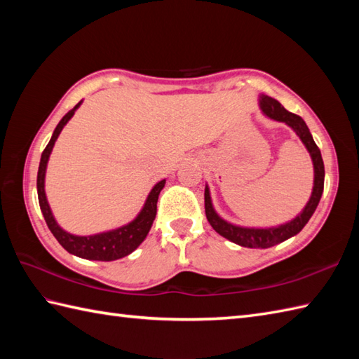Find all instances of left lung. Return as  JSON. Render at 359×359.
<instances>
[{"label": "left lung", "instance_id": "left-lung-1", "mask_svg": "<svg viewBox=\"0 0 359 359\" xmlns=\"http://www.w3.org/2000/svg\"><path fill=\"white\" fill-rule=\"evenodd\" d=\"M259 106H261V111L264 112V116L288 125L296 133V135L299 137L301 142L304 143V147H306L307 151L310 152L311 162H313L315 179H313V191H311L307 205L304 207V210L299 212V215L287 224H282L278 226H266V228L239 226V225L226 222L225 219H222L217 215L215 207H212L210 188L208 185L205 187V215H207L210 225L215 228L220 236H224L225 239L247 248H270L290 238H293V236L299 233L302 228L306 226L310 217L313 216L318 203L321 201V196L324 191V175H325L321 151H319V148L316 147V143L310 134V129L307 128L306 121H304L299 116H296V114L288 112L278 100H274V98L269 95H264V94L259 95Z\"/></svg>", "mask_w": 359, "mask_h": 359}]
</instances>
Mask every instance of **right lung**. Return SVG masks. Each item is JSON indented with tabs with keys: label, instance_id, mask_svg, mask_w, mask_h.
<instances>
[{
	"label": "right lung",
	"instance_id": "right-lung-1",
	"mask_svg": "<svg viewBox=\"0 0 359 359\" xmlns=\"http://www.w3.org/2000/svg\"><path fill=\"white\" fill-rule=\"evenodd\" d=\"M80 103H77L74 108L66 114V116L60 120L57 125L55 131H53L48 147L44 148L40 166H38V175H36V191H38V202H40V208L44 216L46 224H48L50 233L55 236V239L60 242L66 251H69L71 255H75L83 259H90V261H116V259L125 257L131 255L133 251L140 245V243L147 238L152 222H154L156 215H157V201L158 194L165 187V179L157 182V184L152 187L151 193L147 197V202H144L143 208L140 210L139 215L131 222L118 226L116 230L103 231L98 234H90V236H77L65 231L62 226L57 224L55 217L52 215V210L49 207L48 197H46L44 191V177H46V168H48V162L50 157V152L53 144H55L60 133L65 128V125L72 118V116L80 108Z\"/></svg>",
	"mask_w": 359,
	"mask_h": 359
}]
</instances>
